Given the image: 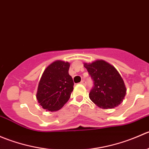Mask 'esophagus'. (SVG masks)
Masks as SVG:
<instances>
[{"label": "esophagus", "instance_id": "1", "mask_svg": "<svg viewBox=\"0 0 149 149\" xmlns=\"http://www.w3.org/2000/svg\"><path fill=\"white\" fill-rule=\"evenodd\" d=\"M81 84H83V85H84V86L86 85V81H85V80H82L81 81Z\"/></svg>", "mask_w": 149, "mask_h": 149}]
</instances>
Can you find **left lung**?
<instances>
[{
	"label": "left lung",
	"instance_id": "8db88e82",
	"mask_svg": "<svg viewBox=\"0 0 149 149\" xmlns=\"http://www.w3.org/2000/svg\"><path fill=\"white\" fill-rule=\"evenodd\" d=\"M84 65L94 81L90 100L103 109H112L120 104L126 94V88L116 68L102 60Z\"/></svg>",
	"mask_w": 149,
	"mask_h": 149
}]
</instances>
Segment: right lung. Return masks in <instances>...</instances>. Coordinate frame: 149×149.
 I'll use <instances>...</instances> for the list:
<instances>
[{
	"instance_id": "add662e5",
	"label": "right lung",
	"mask_w": 149,
	"mask_h": 149,
	"mask_svg": "<svg viewBox=\"0 0 149 149\" xmlns=\"http://www.w3.org/2000/svg\"><path fill=\"white\" fill-rule=\"evenodd\" d=\"M69 67V63L56 61L44 70L37 92V100L43 109L59 110L70 99L74 84Z\"/></svg>"
}]
</instances>
